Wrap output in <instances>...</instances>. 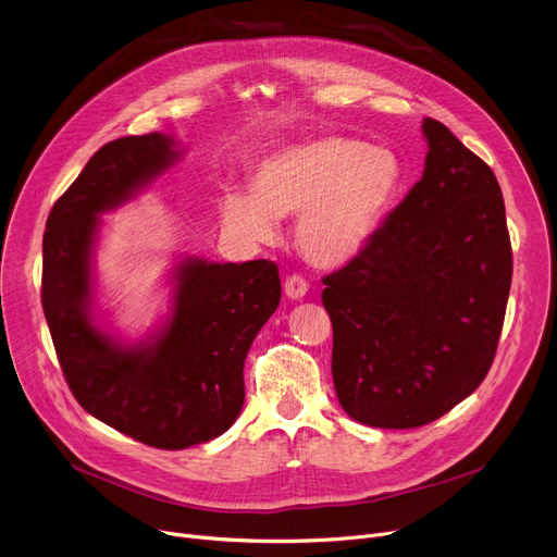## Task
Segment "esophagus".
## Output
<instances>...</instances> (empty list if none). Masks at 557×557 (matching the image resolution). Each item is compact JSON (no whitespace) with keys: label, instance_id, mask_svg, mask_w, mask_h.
I'll return each mask as SVG.
<instances>
[{"label":"esophagus","instance_id":"esophagus-1","mask_svg":"<svg viewBox=\"0 0 557 557\" xmlns=\"http://www.w3.org/2000/svg\"><path fill=\"white\" fill-rule=\"evenodd\" d=\"M284 293H286V297H290V299H301L305 297L307 293H309V282L301 277V275H297V273H293V275H288L286 280H284Z\"/></svg>","mask_w":557,"mask_h":557}]
</instances>
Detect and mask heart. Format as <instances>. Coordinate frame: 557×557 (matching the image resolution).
I'll return each mask as SVG.
<instances>
[{
	"label": "heart",
	"instance_id": "obj_1",
	"mask_svg": "<svg viewBox=\"0 0 557 557\" xmlns=\"http://www.w3.org/2000/svg\"><path fill=\"white\" fill-rule=\"evenodd\" d=\"M401 182L391 148L322 135L290 144L267 158L252 188H231L222 199L226 226L269 242L277 218H297V244L318 267H339L367 246Z\"/></svg>",
	"mask_w": 557,
	"mask_h": 557
}]
</instances>
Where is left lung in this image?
<instances>
[{
	"label": "left lung",
	"instance_id": "left-lung-1",
	"mask_svg": "<svg viewBox=\"0 0 557 557\" xmlns=\"http://www.w3.org/2000/svg\"><path fill=\"white\" fill-rule=\"evenodd\" d=\"M422 131V180L322 280L337 399L377 429L424 426L482 384L513 275L493 171L442 122L426 117Z\"/></svg>",
	"mask_w": 557,
	"mask_h": 557
}]
</instances>
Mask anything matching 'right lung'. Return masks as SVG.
Returning <instances> with one entry per match:
<instances>
[{"mask_svg":"<svg viewBox=\"0 0 557 557\" xmlns=\"http://www.w3.org/2000/svg\"><path fill=\"white\" fill-rule=\"evenodd\" d=\"M177 156L173 137L162 133L99 148L46 220L41 269L44 315L82 409L164 450L209 442L237 420L246 352L282 297L275 262L188 258L175 271L173 311L153 344L122 346L92 324L99 215L124 205Z\"/></svg>","mask_w":557,"mask_h":557,"instance_id":"add662e5","label":"right lung"}]
</instances>
